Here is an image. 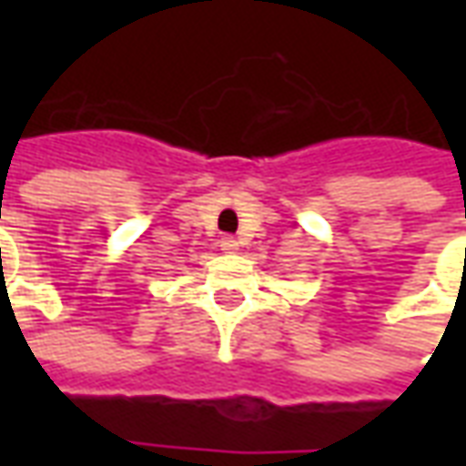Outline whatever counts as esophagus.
Segmentation results:
<instances>
[{
  "label": "esophagus",
  "instance_id": "obj_1",
  "mask_svg": "<svg viewBox=\"0 0 466 466\" xmlns=\"http://www.w3.org/2000/svg\"><path fill=\"white\" fill-rule=\"evenodd\" d=\"M219 247H222L224 252H234V249L239 247V242H237L234 237H222V242H219Z\"/></svg>",
  "mask_w": 466,
  "mask_h": 466
}]
</instances>
